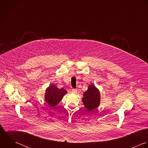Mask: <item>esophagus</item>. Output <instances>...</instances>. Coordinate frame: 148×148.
<instances>
[{
  "label": "esophagus",
  "instance_id": "1",
  "mask_svg": "<svg viewBox=\"0 0 148 148\" xmlns=\"http://www.w3.org/2000/svg\"><path fill=\"white\" fill-rule=\"evenodd\" d=\"M71 92L73 93V94H76L77 92V90L76 89H72V91Z\"/></svg>",
  "mask_w": 148,
  "mask_h": 148
}]
</instances>
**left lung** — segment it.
<instances>
[{
    "mask_svg": "<svg viewBox=\"0 0 148 148\" xmlns=\"http://www.w3.org/2000/svg\"><path fill=\"white\" fill-rule=\"evenodd\" d=\"M82 102L89 112H92L99 106L101 95L99 90L93 84L90 85L83 94Z\"/></svg>",
    "mask_w": 148,
    "mask_h": 148,
    "instance_id": "left-lung-1",
    "label": "left lung"
}]
</instances>
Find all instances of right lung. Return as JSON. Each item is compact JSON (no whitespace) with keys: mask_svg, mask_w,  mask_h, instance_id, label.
<instances>
[{"mask_svg":"<svg viewBox=\"0 0 148 148\" xmlns=\"http://www.w3.org/2000/svg\"><path fill=\"white\" fill-rule=\"evenodd\" d=\"M67 93L66 90L63 88L58 89L54 85H50L46 89L45 101L50 106L54 107L59 103L63 96Z\"/></svg>","mask_w":148,"mask_h":148,"instance_id":"right-lung-1","label":"right lung"}]
</instances>
